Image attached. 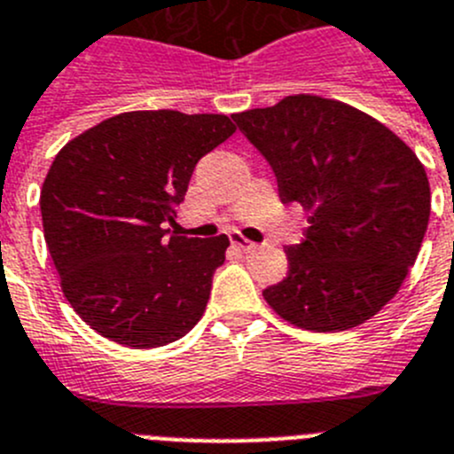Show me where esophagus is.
<instances>
[{"label":"esophagus","mask_w":454,"mask_h":454,"mask_svg":"<svg viewBox=\"0 0 454 454\" xmlns=\"http://www.w3.org/2000/svg\"><path fill=\"white\" fill-rule=\"evenodd\" d=\"M231 242H232V247H237V248H239V251H244V253L253 251V248L257 247L255 242L247 239V237L239 235V232H231Z\"/></svg>","instance_id":"obj_1"}]
</instances>
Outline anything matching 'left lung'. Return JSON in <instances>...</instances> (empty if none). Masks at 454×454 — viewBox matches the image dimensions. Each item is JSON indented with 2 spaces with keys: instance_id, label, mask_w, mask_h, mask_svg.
I'll return each mask as SVG.
<instances>
[{
  "instance_id": "1",
  "label": "left lung",
  "mask_w": 454,
  "mask_h": 454,
  "mask_svg": "<svg viewBox=\"0 0 454 454\" xmlns=\"http://www.w3.org/2000/svg\"><path fill=\"white\" fill-rule=\"evenodd\" d=\"M232 120L271 165L280 201L309 212L287 278L264 301L314 333L364 324L416 262L430 222L426 167L385 124L334 99L294 95Z\"/></svg>"
}]
</instances>
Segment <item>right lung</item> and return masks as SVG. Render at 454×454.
I'll return each instance as SVG.
<instances>
[{"instance_id":"right-lung-1","label":"right lung","mask_w":454,"mask_h":454,"mask_svg":"<svg viewBox=\"0 0 454 454\" xmlns=\"http://www.w3.org/2000/svg\"><path fill=\"white\" fill-rule=\"evenodd\" d=\"M232 133L226 115L133 110L59 151L40 192L44 242L65 298L101 337L158 348L199 324L231 242L162 223L197 162Z\"/></svg>"}]
</instances>
